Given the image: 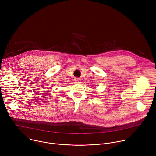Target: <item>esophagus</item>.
<instances>
[{"label": "esophagus", "mask_w": 156, "mask_h": 156, "mask_svg": "<svg viewBox=\"0 0 156 156\" xmlns=\"http://www.w3.org/2000/svg\"><path fill=\"white\" fill-rule=\"evenodd\" d=\"M75 81L76 82V83H81L80 81H81V79L80 78H75Z\"/></svg>", "instance_id": "esophagus-1"}]
</instances>
